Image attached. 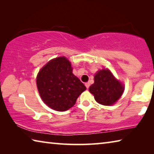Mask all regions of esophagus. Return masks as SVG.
<instances>
[{
	"instance_id": "1",
	"label": "esophagus",
	"mask_w": 154,
	"mask_h": 154,
	"mask_svg": "<svg viewBox=\"0 0 154 154\" xmlns=\"http://www.w3.org/2000/svg\"><path fill=\"white\" fill-rule=\"evenodd\" d=\"M85 86H86V88H87V89H88V88H89V87H90V83H85Z\"/></svg>"
}]
</instances>
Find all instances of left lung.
Wrapping results in <instances>:
<instances>
[{
	"label": "left lung",
	"instance_id": "left-lung-1",
	"mask_svg": "<svg viewBox=\"0 0 154 154\" xmlns=\"http://www.w3.org/2000/svg\"><path fill=\"white\" fill-rule=\"evenodd\" d=\"M96 101L103 105H111L121 97L124 85L116 79L109 70L99 71L94 76V83L89 88Z\"/></svg>",
	"mask_w": 154,
	"mask_h": 154
}]
</instances>
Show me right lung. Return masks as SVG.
I'll return each instance as SVG.
<instances>
[{
	"mask_svg": "<svg viewBox=\"0 0 154 154\" xmlns=\"http://www.w3.org/2000/svg\"><path fill=\"white\" fill-rule=\"evenodd\" d=\"M72 71L68 59L59 57L49 61L38 72L36 77L38 92L44 103L54 110H68L86 90Z\"/></svg>",
	"mask_w": 154,
	"mask_h": 154,
	"instance_id": "right-lung-1",
	"label": "right lung"
}]
</instances>
